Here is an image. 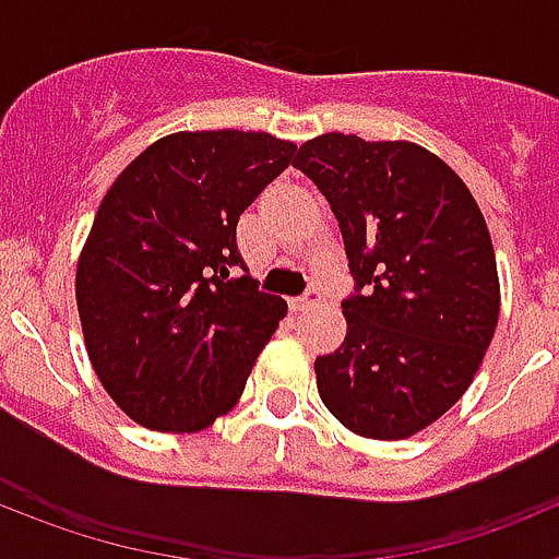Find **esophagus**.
Segmentation results:
<instances>
[{"mask_svg":"<svg viewBox=\"0 0 559 559\" xmlns=\"http://www.w3.org/2000/svg\"><path fill=\"white\" fill-rule=\"evenodd\" d=\"M319 302H322V294L316 288H308L302 296H294V299H290V310H310Z\"/></svg>","mask_w":559,"mask_h":559,"instance_id":"obj_1","label":"esophagus"}]
</instances>
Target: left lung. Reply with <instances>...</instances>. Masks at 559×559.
Returning <instances> with one entry per match:
<instances>
[{"instance_id": "8db88e82", "label": "left lung", "mask_w": 559, "mask_h": 559, "mask_svg": "<svg viewBox=\"0 0 559 559\" xmlns=\"http://www.w3.org/2000/svg\"><path fill=\"white\" fill-rule=\"evenodd\" d=\"M294 167L338 221L355 294L347 338L316 358V386L341 426L406 439L467 392L498 324V271L476 199L414 142L322 133Z\"/></svg>"}]
</instances>
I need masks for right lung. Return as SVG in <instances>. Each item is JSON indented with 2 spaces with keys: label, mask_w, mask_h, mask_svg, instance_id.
<instances>
[{
  "label": "right lung",
  "mask_w": 559,
  "mask_h": 559,
  "mask_svg": "<svg viewBox=\"0 0 559 559\" xmlns=\"http://www.w3.org/2000/svg\"><path fill=\"white\" fill-rule=\"evenodd\" d=\"M294 153L263 131L170 133L106 192L75 296L88 360L133 423L201 431L243 394L288 305L249 276L237 221Z\"/></svg>",
  "instance_id": "obj_1"
}]
</instances>
